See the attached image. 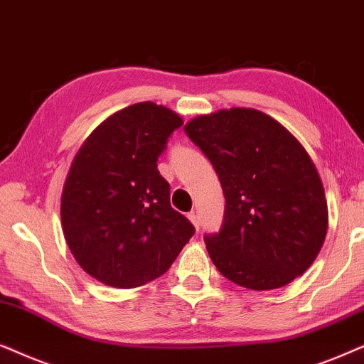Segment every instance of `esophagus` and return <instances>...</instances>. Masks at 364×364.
<instances>
[{"instance_id": "34e87169", "label": "esophagus", "mask_w": 364, "mask_h": 364, "mask_svg": "<svg viewBox=\"0 0 364 364\" xmlns=\"http://www.w3.org/2000/svg\"><path fill=\"white\" fill-rule=\"evenodd\" d=\"M188 220H190V221L193 223V226H195L196 230H198V228H200V216H198L195 211L188 213Z\"/></svg>"}]
</instances>
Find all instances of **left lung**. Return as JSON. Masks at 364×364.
<instances>
[{
	"instance_id": "obj_1",
	"label": "left lung",
	"mask_w": 364,
	"mask_h": 364,
	"mask_svg": "<svg viewBox=\"0 0 364 364\" xmlns=\"http://www.w3.org/2000/svg\"><path fill=\"white\" fill-rule=\"evenodd\" d=\"M185 133L210 159L225 193L221 230L205 236L218 271L256 291L301 276L328 231L321 178L303 144L253 108L201 114Z\"/></svg>"
}]
</instances>
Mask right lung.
Wrapping results in <instances>:
<instances>
[{"mask_svg":"<svg viewBox=\"0 0 364 364\" xmlns=\"http://www.w3.org/2000/svg\"><path fill=\"white\" fill-rule=\"evenodd\" d=\"M183 124L163 105L116 111L73 158L61 195L63 235L77 264L113 288H136L168 271L195 228L169 203L158 156Z\"/></svg>","mask_w":364,"mask_h":364,"instance_id":"obj_1","label":"right lung"}]
</instances>
